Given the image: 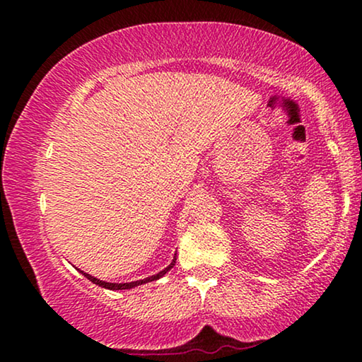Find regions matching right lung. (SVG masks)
Listing matches in <instances>:
<instances>
[{"label": "right lung", "instance_id": "right-lung-1", "mask_svg": "<svg viewBox=\"0 0 362 362\" xmlns=\"http://www.w3.org/2000/svg\"><path fill=\"white\" fill-rule=\"evenodd\" d=\"M175 264H176V257H175V259H173L171 264L168 265L165 270L158 272L156 275L148 276V279L136 280V281H130V284H108V281L98 280V279H95V276L88 275V274H86V272H82V270H81V274H82L83 276H86V279L90 280L92 284H95V285H98V286H102V288H108V290H130V288H135V286H138V285H143V284H148V281H155V280H158V279H161L163 275H166V272H170V270L173 269V265H175Z\"/></svg>", "mask_w": 362, "mask_h": 362}]
</instances>
